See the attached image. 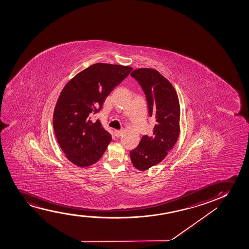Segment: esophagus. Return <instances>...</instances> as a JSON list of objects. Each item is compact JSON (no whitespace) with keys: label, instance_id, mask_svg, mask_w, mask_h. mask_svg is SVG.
Wrapping results in <instances>:
<instances>
[{"label":"esophagus","instance_id":"obj_1","mask_svg":"<svg viewBox=\"0 0 249 249\" xmlns=\"http://www.w3.org/2000/svg\"><path fill=\"white\" fill-rule=\"evenodd\" d=\"M123 130H115V131H114V134H115V136L117 137V138H119V137L123 134Z\"/></svg>","mask_w":249,"mask_h":249}]
</instances>
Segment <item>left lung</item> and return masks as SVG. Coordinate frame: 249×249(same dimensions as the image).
Instances as JSON below:
<instances>
[{"label": "left lung", "mask_w": 249, "mask_h": 249, "mask_svg": "<svg viewBox=\"0 0 249 249\" xmlns=\"http://www.w3.org/2000/svg\"><path fill=\"white\" fill-rule=\"evenodd\" d=\"M131 76L143 89L149 116L156 121L152 136L142 137L139 145L130 151L133 166L144 171L163 160L177 142L180 107L174 87L156 70L137 69Z\"/></svg>", "instance_id": "left-lung-1"}]
</instances>
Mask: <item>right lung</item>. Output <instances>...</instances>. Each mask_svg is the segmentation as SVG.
<instances>
[{
  "label": "right lung",
  "instance_id": "obj_1",
  "mask_svg": "<svg viewBox=\"0 0 249 249\" xmlns=\"http://www.w3.org/2000/svg\"><path fill=\"white\" fill-rule=\"evenodd\" d=\"M133 68L97 63L78 73L62 90L53 112V129L58 144L72 163L81 167L96 163L111 141L99 120L106 97Z\"/></svg>",
  "mask_w": 249,
  "mask_h": 249
}]
</instances>
